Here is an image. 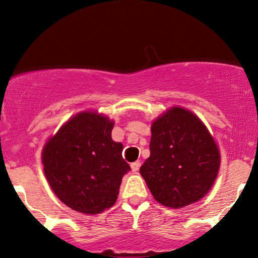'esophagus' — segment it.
Masks as SVG:
<instances>
[{
  "label": "esophagus",
  "instance_id": "esophagus-1",
  "mask_svg": "<svg viewBox=\"0 0 258 258\" xmlns=\"http://www.w3.org/2000/svg\"><path fill=\"white\" fill-rule=\"evenodd\" d=\"M139 167H141V162H139V161L132 162V164H131V168H132L133 172H137V171L139 170Z\"/></svg>",
  "mask_w": 258,
  "mask_h": 258
}]
</instances>
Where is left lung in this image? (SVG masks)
Returning a JSON list of instances; mask_svg holds the SVG:
<instances>
[{"label":"left lung","instance_id":"left-lung-1","mask_svg":"<svg viewBox=\"0 0 258 258\" xmlns=\"http://www.w3.org/2000/svg\"><path fill=\"white\" fill-rule=\"evenodd\" d=\"M142 177L161 205L180 209L209 193L221 165L214 137L197 115L173 106L154 120Z\"/></svg>","mask_w":258,"mask_h":258}]
</instances>
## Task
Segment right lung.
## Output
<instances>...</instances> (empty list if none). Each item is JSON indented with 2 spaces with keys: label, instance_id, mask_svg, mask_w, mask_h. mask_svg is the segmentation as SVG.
I'll list each match as a JSON object with an SVG mask.
<instances>
[{
  "label": "right lung",
  "instance_id": "right-lung-1",
  "mask_svg": "<svg viewBox=\"0 0 258 258\" xmlns=\"http://www.w3.org/2000/svg\"><path fill=\"white\" fill-rule=\"evenodd\" d=\"M112 127L105 115L82 111L43 147V171L52 190L81 214H100L114 205L122 177L131 170L122 144L112 141Z\"/></svg>",
  "mask_w": 258,
  "mask_h": 258
}]
</instances>
